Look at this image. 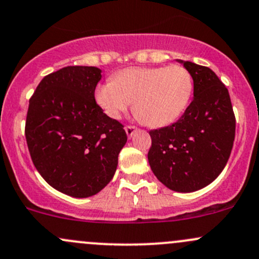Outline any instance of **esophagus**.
Returning a JSON list of instances; mask_svg holds the SVG:
<instances>
[{
  "label": "esophagus",
  "instance_id": "obj_1",
  "mask_svg": "<svg viewBox=\"0 0 259 259\" xmlns=\"http://www.w3.org/2000/svg\"><path fill=\"white\" fill-rule=\"evenodd\" d=\"M137 132H138V127L133 126V125H127V126H125V133H126L127 138H133V135H134Z\"/></svg>",
  "mask_w": 259,
  "mask_h": 259
}]
</instances>
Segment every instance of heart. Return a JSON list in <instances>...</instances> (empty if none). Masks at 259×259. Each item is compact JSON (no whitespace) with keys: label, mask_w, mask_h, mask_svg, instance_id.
Here are the masks:
<instances>
[{"label":"heart","mask_w":259,"mask_h":259,"mask_svg":"<svg viewBox=\"0 0 259 259\" xmlns=\"http://www.w3.org/2000/svg\"><path fill=\"white\" fill-rule=\"evenodd\" d=\"M194 93V79L180 64L167 67H130L114 80L98 84L94 98L108 118L119 119L132 107L143 121L154 127L175 122L185 113Z\"/></svg>","instance_id":"1"}]
</instances>
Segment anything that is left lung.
I'll list each match as a JSON object with an SVG mask.
<instances>
[{"label": "left lung", "instance_id": "8db88e82", "mask_svg": "<svg viewBox=\"0 0 259 259\" xmlns=\"http://www.w3.org/2000/svg\"><path fill=\"white\" fill-rule=\"evenodd\" d=\"M191 73L194 99L181 118L151 130L148 159L160 182L176 192H194L222 172L232 150L236 119L225 84L213 70L178 59Z\"/></svg>", "mask_w": 259, "mask_h": 259}]
</instances>
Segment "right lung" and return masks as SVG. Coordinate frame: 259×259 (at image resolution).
<instances>
[{
  "instance_id": "add662e5",
  "label": "right lung",
  "mask_w": 259,
  "mask_h": 259,
  "mask_svg": "<svg viewBox=\"0 0 259 259\" xmlns=\"http://www.w3.org/2000/svg\"><path fill=\"white\" fill-rule=\"evenodd\" d=\"M97 67L73 65L46 75L29 99L26 140L42 178L59 192L89 197L111 181L127 137L95 103Z\"/></svg>"
}]
</instances>
